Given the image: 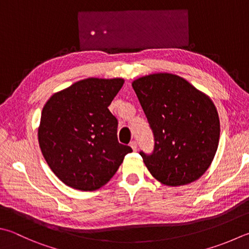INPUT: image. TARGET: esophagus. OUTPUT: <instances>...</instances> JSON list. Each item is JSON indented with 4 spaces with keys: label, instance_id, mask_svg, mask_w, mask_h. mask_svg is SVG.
<instances>
[{
    "label": "esophagus",
    "instance_id": "obj_1",
    "mask_svg": "<svg viewBox=\"0 0 249 249\" xmlns=\"http://www.w3.org/2000/svg\"><path fill=\"white\" fill-rule=\"evenodd\" d=\"M130 146L132 147V149L135 152V151H137V149H138V143L135 142V141H132V142L130 143Z\"/></svg>",
    "mask_w": 249,
    "mask_h": 249
}]
</instances>
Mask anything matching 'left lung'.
<instances>
[{"instance_id":"left-lung-1","label":"left lung","mask_w":249,"mask_h":249,"mask_svg":"<svg viewBox=\"0 0 249 249\" xmlns=\"http://www.w3.org/2000/svg\"><path fill=\"white\" fill-rule=\"evenodd\" d=\"M132 88L155 138L153 154L140 153L151 175L168 186L198 180L219 144L220 120L212 98L168 72L140 77Z\"/></svg>"}]
</instances>
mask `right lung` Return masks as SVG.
<instances>
[{
  "label": "right lung",
  "mask_w": 249,
  "mask_h": 249,
  "mask_svg": "<svg viewBox=\"0 0 249 249\" xmlns=\"http://www.w3.org/2000/svg\"><path fill=\"white\" fill-rule=\"evenodd\" d=\"M123 78H88L52 95L42 109L37 139L51 170L80 191L105 185L132 148L117 139L116 117L108 109Z\"/></svg>",
  "instance_id": "add662e5"
}]
</instances>
